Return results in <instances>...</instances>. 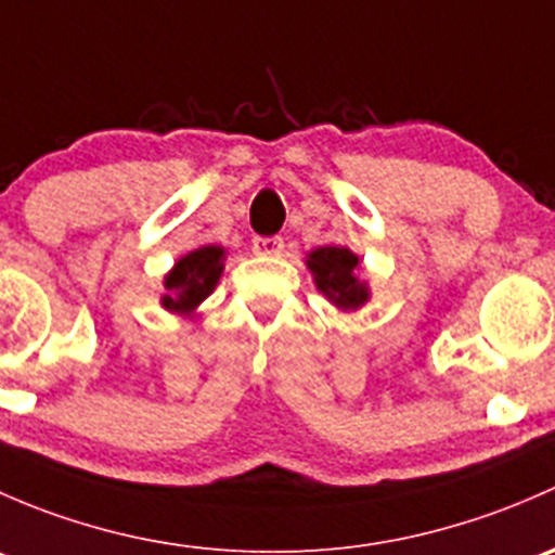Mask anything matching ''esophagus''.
I'll return each instance as SVG.
<instances>
[{"label":"esophagus","mask_w":555,"mask_h":555,"mask_svg":"<svg viewBox=\"0 0 555 555\" xmlns=\"http://www.w3.org/2000/svg\"><path fill=\"white\" fill-rule=\"evenodd\" d=\"M251 249H255V255H279V251L284 249V238L282 236H255L251 238Z\"/></svg>","instance_id":"1"}]
</instances>
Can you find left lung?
<instances>
[{
  "label": "left lung",
  "instance_id": "1",
  "mask_svg": "<svg viewBox=\"0 0 555 555\" xmlns=\"http://www.w3.org/2000/svg\"><path fill=\"white\" fill-rule=\"evenodd\" d=\"M357 262L360 257L344 246H319L309 255V268L317 279V287L344 311L360 309L367 300L365 284L354 273Z\"/></svg>",
  "mask_w": 555,
  "mask_h": 555
}]
</instances>
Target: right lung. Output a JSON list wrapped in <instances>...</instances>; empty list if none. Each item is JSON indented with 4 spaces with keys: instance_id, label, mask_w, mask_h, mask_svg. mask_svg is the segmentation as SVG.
Instances as JSON below:
<instances>
[{
    "instance_id": "add662e5",
    "label": "right lung",
    "mask_w": 555,
    "mask_h": 555,
    "mask_svg": "<svg viewBox=\"0 0 555 555\" xmlns=\"http://www.w3.org/2000/svg\"><path fill=\"white\" fill-rule=\"evenodd\" d=\"M222 273V249L220 246H201L190 251L173 266V271L166 276L164 306L169 311L190 313L206 295L215 289L217 279Z\"/></svg>"
}]
</instances>
